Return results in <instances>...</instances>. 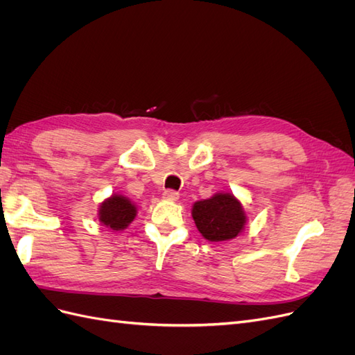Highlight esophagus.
<instances>
[{
  "mask_svg": "<svg viewBox=\"0 0 355 355\" xmlns=\"http://www.w3.org/2000/svg\"><path fill=\"white\" fill-rule=\"evenodd\" d=\"M163 198L167 201H176L179 198V192L175 189H166L163 192Z\"/></svg>",
  "mask_w": 355,
  "mask_h": 355,
  "instance_id": "esophagus-1",
  "label": "esophagus"
}]
</instances>
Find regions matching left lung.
I'll return each mask as SVG.
<instances>
[{
    "mask_svg": "<svg viewBox=\"0 0 355 355\" xmlns=\"http://www.w3.org/2000/svg\"><path fill=\"white\" fill-rule=\"evenodd\" d=\"M192 218L202 237L214 243L235 239L245 223L241 202L232 194H216L197 201L192 207Z\"/></svg>",
    "mask_w": 355,
    "mask_h": 355,
    "instance_id": "obj_1",
    "label": "left lung"
}]
</instances>
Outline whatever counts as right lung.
Here are the masks:
<instances>
[{"label":"right lung","instance_id":"obj_1","mask_svg":"<svg viewBox=\"0 0 355 355\" xmlns=\"http://www.w3.org/2000/svg\"><path fill=\"white\" fill-rule=\"evenodd\" d=\"M135 216L136 207L123 196H112L101 204L99 220L114 231L124 230Z\"/></svg>","mask_w":355,"mask_h":355}]
</instances>
